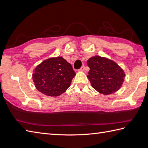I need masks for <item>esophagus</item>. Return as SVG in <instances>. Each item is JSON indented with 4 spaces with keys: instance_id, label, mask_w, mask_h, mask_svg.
Listing matches in <instances>:
<instances>
[{
    "instance_id": "34e87169",
    "label": "esophagus",
    "mask_w": 148,
    "mask_h": 148,
    "mask_svg": "<svg viewBox=\"0 0 148 148\" xmlns=\"http://www.w3.org/2000/svg\"><path fill=\"white\" fill-rule=\"evenodd\" d=\"M84 69H85V66H82L80 69H79V70H78V71H79V72H84Z\"/></svg>"
}]
</instances>
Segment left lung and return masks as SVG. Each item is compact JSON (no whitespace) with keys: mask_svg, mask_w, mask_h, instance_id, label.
I'll list each match as a JSON object with an SVG mask.
<instances>
[{"mask_svg":"<svg viewBox=\"0 0 148 148\" xmlns=\"http://www.w3.org/2000/svg\"><path fill=\"white\" fill-rule=\"evenodd\" d=\"M87 63L90 68L88 79L97 92L109 95L115 93L122 87L126 74L114 60L95 56L90 58Z\"/></svg>","mask_w":148,"mask_h":148,"instance_id":"8db88e82","label":"left lung"}]
</instances>
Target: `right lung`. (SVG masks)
<instances>
[{
  "mask_svg": "<svg viewBox=\"0 0 148 148\" xmlns=\"http://www.w3.org/2000/svg\"><path fill=\"white\" fill-rule=\"evenodd\" d=\"M75 74L71 64L60 56L39 64L33 71L32 79L39 92L56 97L66 91Z\"/></svg>",
  "mask_w": 148,
  "mask_h": 148,
  "instance_id": "obj_1",
  "label": "right lung"
}]
</instances>
